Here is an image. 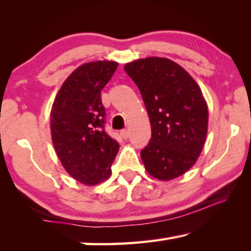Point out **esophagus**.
Listing matches in <instances>:
<instances>
[{"instance_id": "obj_1", "label": "esophagus", "mask_w": 251, "mask_h": 251, "mask_svg": "<svg viewBox=\"0 0 251 251\" xmlns=\"http://www.w3.org/2000/svg\"><path fill=\"white\" fill-rule=\"evenodd\" d=\"M120 133H121V136H122V138H123V139H126V138H128V137H129V135H130L129 130H126V129L122 130V131L120 132Z\"/></svg>"}]
</instances>
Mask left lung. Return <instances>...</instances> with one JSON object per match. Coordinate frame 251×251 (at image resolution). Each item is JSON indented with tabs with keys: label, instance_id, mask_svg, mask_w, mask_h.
I'll list each match as a JSON object with an SVG mask.
<instances>
[{
	"label": "left lung",
	"instance_id": "obj_1",
	"mask_svg": "<svg viewBox=\"0 0 251 251\" xmlns=\"http://www.w3.org/2000/svg\"><path fill=\"white\" fill-rule=\"evenodd\" d=\"M149 113L152 137L140 152L151 176L170 180L197 162L208 129V107L201 89L183 67L167 58L126 64Z\"/></svg>",
	"mask_w": 251,
	"mask_h": 251
}]
</instances>
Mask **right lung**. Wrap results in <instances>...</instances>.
Segmentation results:
<instances>
[{
	"label": "right lung",
	"instance_id": "obj_1",
	"mask_svg": "<svg viewBox=\"0 0 251 251\" xmlns=\"http://www.w3.org/2000/svg\"><path fill=\"white\" fill-rule=\"evenodd\" d=\"M118 68L94 61L76 68L61 85L51 109V136L61 164L74 179L96 185L107 179L119 143L105 131L101 89Z\"/></svg>",
	"mask_w": 251,
	"mask_h": 251
}]
</instances>
